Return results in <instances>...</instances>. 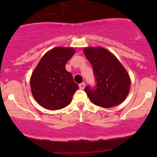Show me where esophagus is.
Here are the masks:
<instances>
[{"mask_svg": "<svg viewBox=\"0 0 157 157\" xmlns=\"http://www.w3.org/2000/svg\"><path fill=\"white\" fill-rule=\"evenodd\" d=\"M79 87H80V89H81V90H83V89L85 88V83H80V84L79 85Z\"/></svg>", "mask_w": 157, "mask_h": 157, "instance_id": "esophagus-1", "label": "esophagus"}]
</instances>
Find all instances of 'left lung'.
Wrapping results in <instances>:
<instances>
[{
	"label": "left lung",
	"instance_id": "1",
	"mask_svg": "<svg viewBox=\"0 0 157 157\" xmlns=\"http://www.w3.org/2000/svg\"><path fill=\"white\" fill-rule=\"evenodd\" d=\"M85 56L92 64L96 89L87 86L85 92L93 104L111 108L121 104L128 96L131 78L118 58L102 47H85Z\"/></svg>",
	"mask_w": 157,
	"mask_h": 157
}]
</instances>
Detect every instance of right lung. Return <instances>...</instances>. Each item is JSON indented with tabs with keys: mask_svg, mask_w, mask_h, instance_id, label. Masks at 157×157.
Instances as JSON below:
<instances>
[{
	"mask_svg": "<svg viewBox=\"0 0 157 157\" xmlns=\"http://www.w3.org/2000/svg\"><path fill=\"white\" fill-rule=\"evenodd\" d=\"M75 54L72 47H55L42 56L30 77L33 97L43 108L58 110L67 106L79 86L66 63Z\"/></svg>",
	"mask_w": 157,
	"mask_h": 157,
	"instance_id": "right-lung-1",
	"label": "right lung"
}]
</instances>
